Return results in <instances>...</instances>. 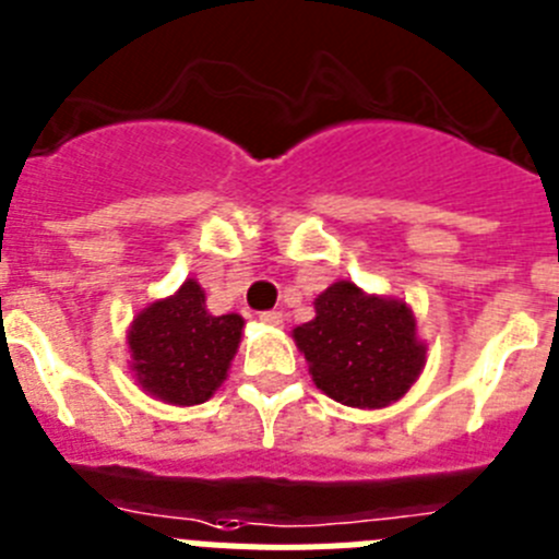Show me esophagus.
<instances>
[{"label":"esophagus","instance_id":"1","mask_svg":"<svg viewBox=\"0 0 559 559\" xmlns=\"http://www.w3.org/2000/svg\"><path fill=\"white\" fill-rule=\"evenodd\" d=\"M259 320L267 325H284V314L281 311H261Z\"/></svg>","mask_w":559,"mask_h":559}]
</instances>
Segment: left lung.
Instances as JSON below:
<instances>
[{"label": "left lung", "instance_id": "left-lung-1", "mask_svg": "<svg viewBox=\"0 0 559 559\" xmlns=\"http://www.w3.org/2000/svg\"><path fill=\"white\" fill-rule=\"evenodd\" d=\"M317 390L359 409L404 399L426 365L415 314L404 300L336 281L314 298V320L292 331Z\"/></svg>", "mask_w": 559, "mask_h": 559}]
</instances>
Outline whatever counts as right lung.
<instances>
[{"instance_id": "right-lung-1", "label": "right lung", "mask_w": 559, "mask_h": 559, "mask_svg": "<svg viewBox=\"0 0 559 559\" xmlns=\"http://www.w3.org/2000/svg\"><path fill=\"white\" fill-rule=\"evenodd\" d=\"M242 329L239 314H211L203 286L189 278L175 295L135 314L128 331L130 370L164 404H203L228 376Z\"/></svg>"}]
</instances>
